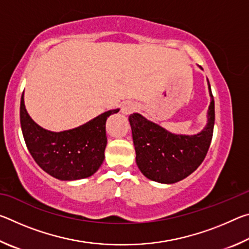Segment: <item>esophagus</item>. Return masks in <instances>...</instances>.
<instances>
[{"mask_svg": "<svg viewBox=\"0 0 249 249\" xmlns=\"http://www.w3.org/2000/svg\"><path fill=\"white\" fill-rule=\"evenodd\" d=\"M135 108H136V107H135V104H133L132 102H124L121 107V112L125 115H128L133 111H135Z\"/></svg>", "mask_w": 249, "mask_h": 249, "instance_id": "1", "label": "esophagus"}]
</instances>
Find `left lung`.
Listing matches in <instances>:
<instances>
[{"mask_svg":"<svg viewBox=\"0 0 249 249\" xmlns=\"http://www.w3.org/2000/svg\"><path fill=\"white\" fill-rule=\"evenodd\" d=\"M208 89L211 98L206 114L208 120L204 127L196 134H175L140 113L129 115L136 163L146 178L159 183H176L191 175L203 161L212 141L215 121L214 99L209 80Z\"/></svg>","mask_w":249,"mask_h":249,"instance_id":"left-lung-1","label":"left lung"}]
</instances>
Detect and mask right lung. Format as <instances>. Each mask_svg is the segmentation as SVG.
<instances>
[{
  "mask_svg": "<svg viewBox=\"0 0 249 249\" xmlns=\"http://www.w3.org/2000/svg\"><path fill=\"white\" fill-rule=\"evenodd\" d=\"M120 108L109 109L78 127L52 132L29 116L20 98V127L28 151L41 169L53 178L74 181L94 175L104 161L105 123Z\"/></svg>",
  "mask_w": 249,
  "mask_h": 249,
  "instance_id": "add662e5",
  "label": "right lung"
}]
</instances>
